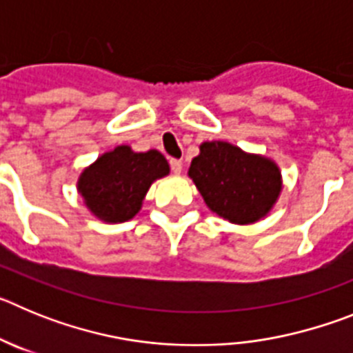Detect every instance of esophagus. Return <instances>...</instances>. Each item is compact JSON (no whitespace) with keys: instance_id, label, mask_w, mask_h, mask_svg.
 Here are the masks:
<instances>
[{"instance_id":"34e87169","label":"esophagus","mask_w":353,"mask_h":353,"mask_svg":"<svg viewBox=\"0 0 353 353\" xmlns=\"http://www.w3.org/2000/svg\"><path fill=\"white\" fill-rule=\"evenodd\" d=\"M170 166H171V171H173V173H176L179 174L180 171H182V161H179V159H171L170 161Z\"/></svg>"}]
</instances>
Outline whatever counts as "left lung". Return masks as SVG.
Segmentation results:
<instances>
[{
    "label": "left lung",
    "mask_w": 353,
    "mask_h": 353,
    "mask_svg": "<svg viewBox=\"0 0 353 353\" xmlns=\"http://www.w3.org/2000/svg\"><path fill=\"white\" fill-rule=\"evenodd\" d=\"M189 176L207 207L235 224H251L265 217L283 187L276 162L245 154L226 141H207L199 146Z\"/></svg>",
    "instance_id": "1"
}]
</instances>
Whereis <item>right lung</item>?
<instances>
[{"label":"right lung","instance_id":"obj_1","mask_svg":"<svg viewBox=\"0 0 353 353\" xmlns=\"http://www.w3.org/2000/svg\"><path fill=\"white\" fill-rule=\"evenodd\" d=\"M168 173L170 164L161 152L138 154L121 145L81 173L77 191L95 217L104 223H125L141 210L152 182Z\"/></svg>","mask_w":353,"mask_h":353}]
</instances>
